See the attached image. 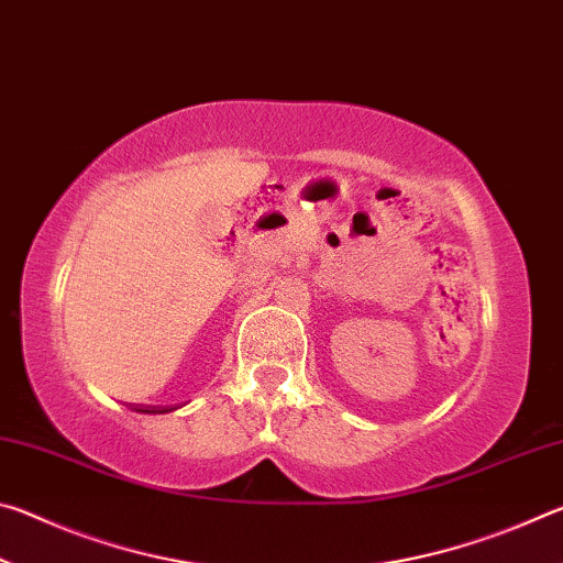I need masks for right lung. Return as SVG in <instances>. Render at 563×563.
Returning <instances> with one entry per match:
<instances>
[{"label":"right lung","mask_w":563,"mask_h":563,"mask_svg":"<svg viewBox=\"0 0 563 563\" xmlns=\"http://www.w3.org/2000/svg\"><path fill=\"white\" fill-rule=\"evenodd\" d=\"M146 412H148V409H146ZM158 412H170V409H158Z\"/></svg>","instance_id":"1"}]
</instances>
